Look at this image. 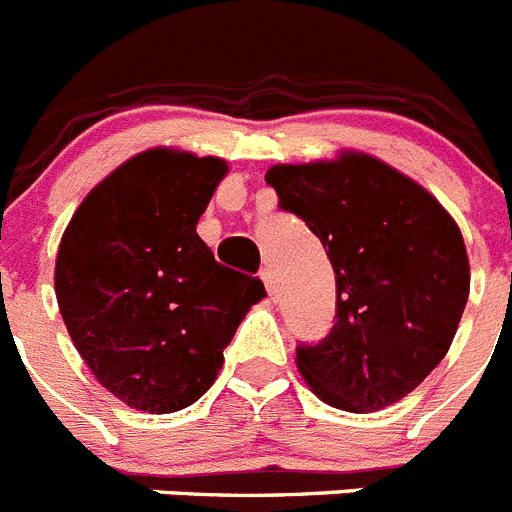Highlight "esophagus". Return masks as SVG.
I'll return each mask as SVG.
<instances>
[{
	"mask_svg": "<svg viewBox=\"0 0 512 512\" xmlns=\"http://www.w3.org/2000/svg\"><path fill=\"white\" fill-rule=\"evenodd\" d=\"M261 281L266 284V289H269V294H276V274L271 266H266V269H261Z\"/></svg>",
	"mask_w": 512,
	"mask_h": 512,
	"instance_id": "esophagus-1",
	"label": "esophagus"
}]
</instances>
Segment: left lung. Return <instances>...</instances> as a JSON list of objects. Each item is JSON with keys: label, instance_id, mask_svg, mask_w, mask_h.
<instances>
[{"label": "left lung", "instance_id": "left-lung-1", "mask_svg": "<svg viewBox=\"0 0 512 512\" xmlns=\"http://www.w3.org/2000/svg\"><path fill=\"white\" fill-rule=\"evenodd\" d=\"M266 182L327 251L337 320L297 368L327 406L353 414L409 396L442 363L470 297L459 225L426 187L365 152L274 164Z\"/></svg>", "mask_w": 512, "mask_h": 512}]
</instances>
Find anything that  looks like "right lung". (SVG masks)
Masks as SVG:
<instances>
[{
    "instance_id": "add662e5",
    "label": "right lung",
    "mask_w": 512,
    "mask_h": 512,
    "mask_svg": "<svg viewBox=\"0 0 512 512\" xmlns=\"http://www.w3.org/2000/svg\"><path fill=\"white\" fill-rule=\"evenodd\" d=\"M225 175V159L147 149L88 192L60 238L55 297L70 340L96 381L144 414L198 401L264 297L195 231Z\"/></svg>"
}]
</instances>
